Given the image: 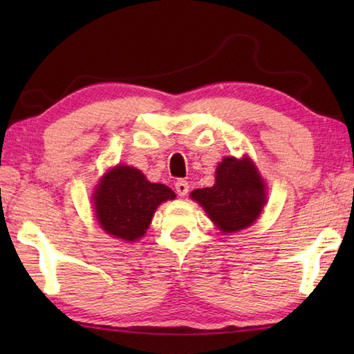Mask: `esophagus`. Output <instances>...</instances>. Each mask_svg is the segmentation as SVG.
<instances>
[{
    "label": "esophagus",
    "mask_w": 354,
    "mask_h": 354,
    "mask_svg": "<svg viewBox=\"0 0 354 354\" xmlns=\"http://www.w3.org/2000/svg\"><path fill=\"white\" fill-rule=\"evenodd\" d=\"M175 189H176V193L179 194V196H185V194L189 193L190 185H189V183L184 181V179H179V181H176V184H175Z\"/></svg>",
    "instance_id": "esophagus-1"
}]
</instances>
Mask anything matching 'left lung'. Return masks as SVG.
I'll return each mask as SVG.
<instances>
[{
  "instance_id": "obj_1",
  "label": "left lung",
  "mask_w": 354,
  "mask_h": 354,
  "mask_svg": "<svg viewBox=\"0 0 354 354\" xmlns=\"http://www.w3.org/2000/svg\"><path fill=\"white\" fill-rule=\"evenodd\" d=\"M222 232H237L259 219L266 204V185L250 156L223 158L213 187L190 193Z\"/></svg>"
}]
</instances>
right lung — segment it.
<instances>
[{"instance_id":"add662e5","label":"right lung","mask_w":354,"mask_h":354,"mask_svg":"<svg viewBox=\"0 0 354 354\" xmlns=\"http://www.w3.org/2000/svg\"><path fill=\"white\" fill-rule=\"evenodd\" d=\"M175 198L167 185L149 183L140 170L118 164L95 187V219L106 234L137 242L146 234L158 205Z\"/></svg>"}]
</instances>
